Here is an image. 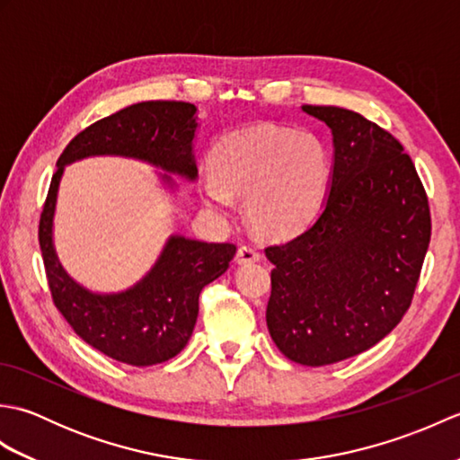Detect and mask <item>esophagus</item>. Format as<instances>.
I'll return each instance as SVG.
<instances>
[{
  "label": "esophagus",
  "mask_w": 460,
  "mask_h": 460,
  "mask_svg": "<svg viewBox=\"0 0 460 460\" xmlns=\"http://www.w3.org/2000/svg\"><path fill=\"white\" fill-rule=\"evenodd\" d=\"M261 259V252L255 245H241L237 251V262L245 265V262H255Z\"/></svg>",
  "instance_id": "obj_1"
}]
</instances>
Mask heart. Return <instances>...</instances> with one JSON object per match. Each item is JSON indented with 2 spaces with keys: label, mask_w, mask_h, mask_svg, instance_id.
Segmentation results:
<instances>
[{
  "label": "heart",
  "mask_w": 460,
  "mask_h": 460,
  "mask_svg": "<svg viewBox=\"0 0 460 460\" xmlns=\"http://www.w3.org/2000/svg\"><path fill=\"white\" fill-rule=\"evenodd\" d=\"M330 160L314 132L257 124L227 134L209 154L203 201L227 213L245 199L249 221L265 235H290L312 219L324 198Z\"/></svg>",
  "instance_id": "obj_1"
}]
</instances>
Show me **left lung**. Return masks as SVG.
Here are the masks:
<instances>
[{
    "instance_id": "left-lung-1",
    "label": "left lung",
    "mask_w": 460,
    "mask_h": 460,
    "mask_svg": "<svg viewBox=\"0 0 460 460\" xmlns=\"http://www.w3.org/2000/svg\"><path fill=\"white\" fill-rule=\"evenodd\" d=\"M334 136L330 193L318 217L265 249L267 326L302 366L358 356L411 306L431 241V211L415 164L387 130L340 106L305 104Z\"/></svg>"
}]
</instances>
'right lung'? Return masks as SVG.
<instances>
[{
    "label": "right lung",
    "mask_w": 460,
    "mask_h": 460,
    "mask_svg": "<svg viewBox=\"0 0 460 460\" xmlns=\"http://www.w3.org/2000/svg\"><path fill=\"white\" fill-rule=\"evenodd\" d=\"M195 106L178 101L138 102L86 126L66 144L39 219L45 275L57 310L86 344L116 361L154 366L188 344L199 312V295L235 257L233 243L172 237L154 269L120 295H94L66 275L53 249V213L63 168L86 155H128L193 180ZM170 180L168 175H164Z\"/></svg>",
    "instance_id": "right-lung-1"
}]
</instances>
